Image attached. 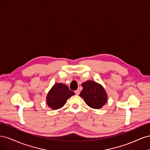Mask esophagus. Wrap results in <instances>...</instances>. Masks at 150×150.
<instances>
[{
	"instance_id": "34e87169",
	"label": "esophagus",
	"mask_w": 150,
	"mask_h": 150,
	"mask_svg": "<svg viewBox=\"0 0 150 150\" xmlns=\"http://www.w3.org/2000/svg\"><path fill=\"white\" fill-rule=\"evenodd\" d=\"M74 92H75V93H76V94H77V95L79 94V93H80V91H79V89H77V90H76Z\"/></svg>"
}]
</instances>
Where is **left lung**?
<instances>
[{
  "label": "left lung",
  "instance_id": "8db88e82",
  "mask_svg": "<svg viewBox=\"0 0 150 150\" xmlns=\"http://www.w3.org/2000/svg\"><path fill=\"white\" fill-rule=\"evenodd\" d=\"M79 94L86 104L93 109H100L108 101V94L103 86L93 81H87L82 85Z\"/></svg>",
  "mask_w": 150,
  "mask_h": 150
}]
</instances>
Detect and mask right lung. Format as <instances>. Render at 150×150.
Instances as JSON below:
<instances>
[{
	"label": "right lung",
	"mask_w": 150,
	"mask_h": 150,
	"mask_svg": "<svg viewBox=\"0 0 150 150\" xmlns=\"http://www.w3.org/2000/svg\"><path fill=\"white\" fill-rule=\"evenodd\" d=\"M75 93L63 83H56L49 90L46 96L47 106L53 110H59L65 105L67 99Z\"/></svg>",
	"instance_id": "right-lung-1"
}]
</instances>
